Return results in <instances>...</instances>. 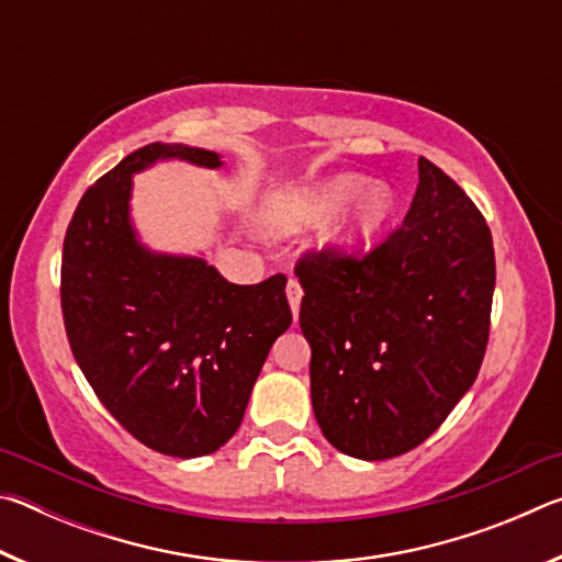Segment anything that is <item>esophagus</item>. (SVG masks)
<instances>
[{"label":"esophagus","mask_w":562,"mask_h":562,"mask_svg":"<svg viewBox=\"0 0 562 562\" xmlns=\"http://www.w3.org/2000/svg\"><path fill=\"white\" fill-rule=\"evenodd\" d=\"M288 302H290V307H292L294 319H297V315H300V302H302V284H300L297 280H292V278H290V282H288Z\"/></svg>","instance_id":"1"}]
</instances>
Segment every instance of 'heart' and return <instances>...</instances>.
<instances>
[{
  "mask_svg": "<svg viewBox=\"0 0 562 562\" xmlns=\"http://www.w3.org/2000/svg\"><path fill=\"white\" fill-rule=\"evenodd\" d=\"M367 186V178L361 176H335L302 193L288 195L274 211V225L282 231H307V227H317L335 217L341 207L351 203L357 196L358 201L351 205V211L345 215L335 231L329 235V245L339 252L357 250L361 243L374 237L379 227L386 223L389 213L394 207V195L389 186L374 183Z\"/></svg>",
  "mask_w": 562,
  "mask_h": 562,
  "instance_id": "b5f03b06",
  "label": "heart"
}]
</instances>
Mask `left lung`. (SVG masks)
<instances>
[{"label": "left lung", "instance_id": "obj_1", "mask_svg": "<svg viewBox=\"0 0 562 562\" xmlns=\"http://www.w3.org/2000/svg\"><path fill=\"white\" fill-rule=\"evenodd\" d=\"M312 347V408L325 439L394 459L439 429L479 376L496 258L479 207L431 160L404 223L361 258L335 247L294 268Z\"/></svg>", "mask_w": 562, "mask_h": 562}]
</instances>
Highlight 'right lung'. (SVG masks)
<instances>
[{"instance_id": "right-lung-1", "label": "right lung", "mask_w": 562, "mask_h": 562, "mask_svg": "<svg viewBox=\"0 0 562 562\" xmlns=\"http://www.w3.org/2000/svg\"><path fill=\"white\" fill-rule=\"evenodd\" d=\"M168 158L223 166L213 150L148 144L99 178L64 237L61 312L76 364L123 429L158 453L198 459L237 431L292 312L284 274L233 284L203 258L138 243L133 173Z\"/></svg>"}]
</instances>
